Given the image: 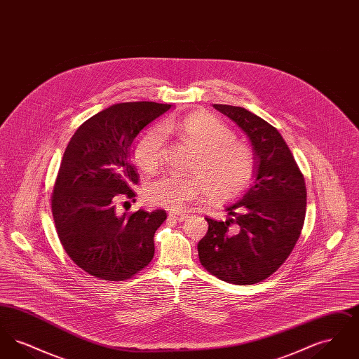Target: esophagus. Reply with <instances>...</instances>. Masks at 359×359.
Here are the masks:
<instances>
[{"label":"esophagus","instance_id":"esophagus-1","mask_svg":"<svg viewBox=\"0 0 359 359\" xmlns=\"http://www.w3.org/2000/svg\"><path fill=\"white\" fill-rule=\"evenodd\" d=\"M170 217H171L172 219H175V221L183 222V221L187 219L189 215H188L187 212H182V211H171Z\"/></svg>","mask_w":359,"mask_h":359}]
</instances>
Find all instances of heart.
<instances>
[{
  "mask_svg": "<svg viewBox=\"0 0 359 359\" xmlns=\"http://www.w3.org/2000/svg\"><path fill=\"white\" fill-rule=\"evenodd\" d=\"M165 130L176 132L199 151L195 170L205 176L175 172L156 176L144 187L148 202L176 210L207 189L211 196L229 201L249 188L253 179L250 151L234 141L233 132L223 122L203 111H195L182 121H170L141 133L133 147L135 160L140 168L154 171L160 165Z\"/></svg>",
  "mask_w": 359,
  "mask_h": 359,
  "instance_id": "b5f03b06",
  "label": "heart"
}]
</instances>
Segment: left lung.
Returning a JSON list of instances; mask_svg holds the SVG:
<instances>
[{
	"instance_id": "obj_1",
	"label": "left lung",
	"mask_w": 359,
	"mask_h": 359,
	"mask_svg": "<svg viewBox=\"0 0 359 359\" xmlns=\"http://www.w3.org/2000/svg\"><path fill=\"white\" fill-rule=\"evenodd\" d=\"M212 106L249 137L256 182L237 203L226 207V221L205 218L208 231L198 243V253L215 277L250 285L273 274L292 253L306 218V182L271 123L239 106Z\"/></svg>"
}]
</instances>
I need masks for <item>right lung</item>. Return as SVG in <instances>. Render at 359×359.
Listing matches in <instances>:
<instances>
[{"label":"right lung","instance_id":"add662e5","mask_svg":"<svg viewBox=\"0 0 359 359\" xmlns=\"http://www.w3.org/2000/svg\"><path fill=\"white\" fill-rule=\"evenodd\" d=\"M170 109L165 103L113 104L83 122L65 151L52 191L53 222L66 253L97 278L128 280L154 258V233L167 212H122L118 203L136 196L135 138Z\"/></svg>","mask_w":359,"mask_h":359}]
</instances>
